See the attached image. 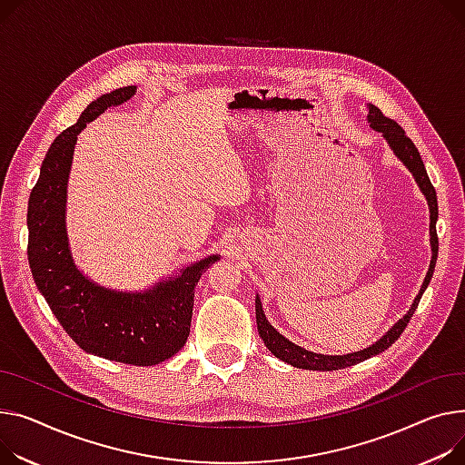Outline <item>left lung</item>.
I'll use <instances>...</instances> for the list:
<instances>
[{"instance_id": "8db88e82", "label": "left lung", "mask_w": 465, "mask_h": 465, "mask_svg": "<svg viewBox=\"0 0 465 465\" xmlns=\"http://www.w3.org/2000/svg\"><path fill=\"white\" fill-rule=\"evenodd\" d=\"M368 123L370 127L374 131L381 133L383 138L387 140V143L391 145V149L394 151L396 157L408 166V170L413 173L417 184L420 187L422 194L428 200V207H430V244H431V262H430V269L426 272V278L422 282V288L419 292V295L415 297L411 308L408 311V314L398 320L376 344H372L370 348H364L361 351L355 353H348V355H320V353H312L308 351L293 342H290L288 338H284L281 332H278L265 318L263 308H262V301L260 297H256V323H258V332L260 338L263 340V344L267 346V350L278 357L282 359L284 362L297 366V368H304V370H322V372H329V370H340V368H348L353 366L357 362H362L370 357H374L381 351H385L389 346H392V342L400 338V334L404 332V329L408 327L410 320L413 318L419 301L424 293V290L428 288L431 276H434V267H436V260H438V249H440V241H438V232H436V223H438V196H436V189L434 184L430 183V177L426 173V168L422 164L420 153L415 147V143L406 136V131L401 129L396 121L389 119L383 115V112L374 106L368 104Z\"/></svg>"}]
</instances>
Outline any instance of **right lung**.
Instances as JSON below:
<instances>
[{"instance_id":"obj_1","label":"right lung","mask_w":465,"mask_h":465,"mask_svg":"<svg viewBox=\"0 0 465 465\" xmlns=\"http://www.w3.org/2000/svg\"><path fill=\"white\" fill-rule=\"evenodd\" d=\"M134 93L136 87L127 85L101 95L50 145L27 203V260L50 311L84 351L123 364L153 366L187 342L194 288L219 256H207L147 292H114L78 271L65 228L67 181L78 133Z\"/></svg>"}]
</instances>
